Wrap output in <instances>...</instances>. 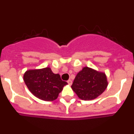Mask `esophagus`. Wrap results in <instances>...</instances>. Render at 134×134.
Wrapping results in <instances>:
<instances>
[{
	"label": "esophagus",
	"instance_id": "1",
	"mask_svg": "<svg viewBox=\"0 0 134 134\" xmlns=\"http://www.w3.org/2000/svg\"><path fill=\"white\" fill-rule=\"evenodd\" d=\"M67 82H68V84L69 85H72V80H68V81H67Z\"/></svg>",
	"mask_w": 134,
	"mask_h": 134
}]
</instances>
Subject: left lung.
<instances>
[{"label":"left lung","mask_w":134,"mask_h":134,"mask_svg":"<svg viewBox=\"0 0 134 134\" xmlns=\"http://www.w3.org/2000/svg\"><path fill=\"white\" fill-rule=\"evenodd\" d=\"M107 85L105 73L86 66L76 76L71 87L80 99L90 100L102 94Z\"/></svg>","instance_id":"8db88e82"}]
</instances>
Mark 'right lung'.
Returning a JSON list of instances; mask_svg holds the SVG:
<instances>
[{"label": "right lung", "instance_id": "add662e5", "mask_svg": "<svg viewBox=\"0 0 134 134\" xmlns=\"http://www.w3.org/2000/svg\"><path fill=\"white\" fill-rule=\"evenodd\" d=\"M23 80L31 93L46 101L55 100L65 85L59 74H54L50 68L29 70L25 72Z\"/></svg>", "mask_w": 134, "mask_h": 134}]
</instances>
